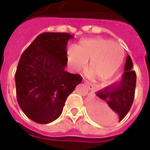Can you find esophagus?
<instances>
[{
    "mask_svg": "<svg viewBox=\"0 0 150 150\" xmlns=\"http://www.w3.org/2000/svg\"><path fill=\"white\" fill-rule=\"evenodd\" d=\"M83 82H84V83H86V84H87V86L88 87V89H89V90H93V89H94L93 85L91 84V83H89L88 81H87L86 79H83Z\"/></svg>",
    "mask_w": 150,
    "mask_h": 150,
    "instance_id": "esophagus-1",
    "label": "esophagus"
}]
</instances>
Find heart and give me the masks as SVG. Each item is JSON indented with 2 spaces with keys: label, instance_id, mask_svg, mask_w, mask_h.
<instances>
[{
  "label": "heart",
  "instance_id": "b5f03b06",
  "mask_svg": "<svg viewBox=\"0 0 150 150\" xmlns=\"http://www.w3.org/2000/svg\"><path fill=\"white\" fill-rule=\"evenodd\" d=\"M124 59L125 50L119 43L102 38L82 41L68 56L72 68L78 71L84 68L89 61L90 74L100 80L112 77L122 65Z\"/></svg>",
  "mask_w": 150,
  "mask_h": 150
}]
</instances>
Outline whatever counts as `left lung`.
<instances>
[{"mask_svg": "<svg viewBox=\"0 0 150 150\" xmlns=\"http://www.w3.org/2000/svg\"><path fill=\"white\" fill-rule=\"evenodd\" d=\"M133 64L130 56L126 58L125 71L120 80L97 91L96 95L99 100H91L89 104V112L91 117L100 123H107L108 116L104 106L111 109L118 115L120 121L127 115L131 108L135 95L136 72L132 71Z\"/></svg>", "mask_w": 150, "mask_h": 150, "instance_id": "obj_1", "label": "left lung"}]
</instances>
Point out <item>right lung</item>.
Masks as SVG:
<instances>
[{
    "label": "right lung",
    "mask_w": 150,
    "mask_h": 150,
    "mask_svg": "<svg viewBox=\"0 0 150 150\" xmlns=\"http://www.w3.org/2000/svg\"><path fill=\"white\" fill-rule=\"evenodd\" d=\"M73 38L67 33H43L21 54L15 74L17 100L34 122L58 119L67 96L83 80L65 71L67 45Z\"/></svg>",
    "instance_id": "right-lung-1"
}]
</instances>
